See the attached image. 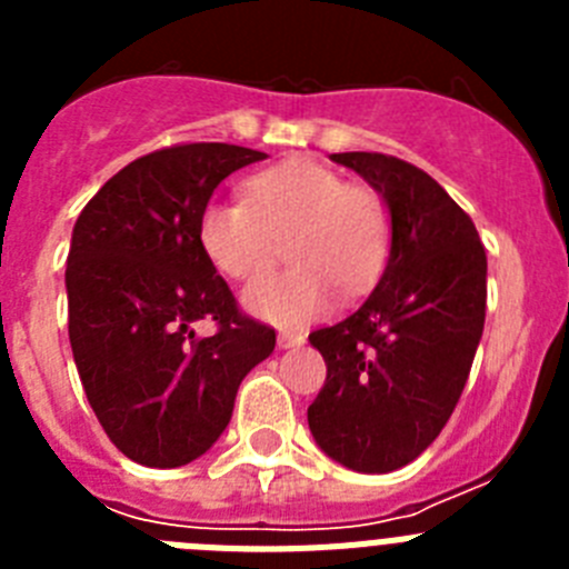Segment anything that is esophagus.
Listing matches in <instances>:
<instances>
[{
    "label": "esophagus",
    "instance_id": "esophagus-1",
    "mask_svg": "<svg viewBox=\"0 0 569 569\" xmlns=\"http://www.w3.org/2000/svg\"><path fill=\"white\" fill-rule=\"evenodd\" d=\"M276 341H279L281 350H290V347H301V345H305V336H301V333H290V330H281L279 339H276Z\"/></svg>",
    "mask_w": 569,
    "mask_h": 569
}]
</instances>
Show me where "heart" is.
Instances as JSON below:
<instances>
[{
	"mask_svg": "<svg viewBox=\"0 0 569 569\" xmlns=\"http://www.w3.org/2000/svg\"><path fill=\"white\" fill-rule=\"evenodd\" d=\"M288 250L290 268L244 290V308L279 328H301L333 310L339 293L373 288L390 253L385 202L328 164L290 159L250 176L241 202H208L199 248L222 276L253 281Z\"/></svg>",
	"mask_w": 569,
	"mask_h": 569,
	"instance_id": "b5f03b06",
	"label": "heart"
}]
</instances>
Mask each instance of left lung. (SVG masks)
Returning a JSON list of instances; mask_svg holds the SVG:
<instances>
[{"label": "left lung", "mask_w": 569, "mask_h": 569, "mask_svg": "<svg viewBox=\"0 0 569 569\" xmlns=\"http://www.w3.org/2000/svg\"><path fill=\"white\" fill-rule=\"evenodd\" d=\"M390 210V259L356 313L310 333L328 379L308 425L356 472H390L433 445L481 341L487 253L470 216L433 176L385 153H333Z\"/></svg>", "instance_id": "8db88e82"}]
</instances>
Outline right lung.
Returning <instances> with one entry per match:
<instances>
[{"label": "right lung", "mask_w": 569, "mask_h": 569, "mask_svg": "<svg viewBox=\"0 0 569 569\" xmlns=\"http://www.w3.org/2000/svg\"><path fill=\"white\" fill-rule=\"evenodd\" d=\"M261 150L193 142L122 168L73 224L68 336L99 425L128 459L182 467L208 453L233 416L241 379L276 330L239 310L199 248V213ZM210 318L213 337L192 321Z\"/></svg>", "instance_id": "add662e5"}]
</instances>
